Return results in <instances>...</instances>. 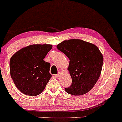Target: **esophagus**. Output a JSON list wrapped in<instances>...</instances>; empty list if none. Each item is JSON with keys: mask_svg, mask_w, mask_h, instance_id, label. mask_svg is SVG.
I'll return each mask as SVG.
<instances>
[{"mask_svg": "<svg viewBox=\"0 0 122 122\" xmlns=\"http://www.w3.org/2000/svg\"><path fill=\"white\" fill-rule=\"evenodd\" d=\"M60 73H58V74H56V75H55V77H56V78H58V77H59V76H60Z\"/></svg>", "mask_w": 122, "mask_h": 122, "instance_id": "esophagus-1", "label": "esophagus"}]
</instances>
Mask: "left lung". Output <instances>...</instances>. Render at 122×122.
Instances as JSON below:
<instances>
[{
  "label": "left lung",
  "instance_id": "8db88e82",
  "mask_svg": "<svg viewBox=\"0 0 122 122\" xmlns=\"http://www.w3.org/2000/svg\"><path fill=\"white\" fill-rule=\"evenodd\" d=\"M70 60L68 70L72 80L67 93L81 95L94 87L101 75L103 57L97 46L82 40H65L57 45Z\"/></svg>",
  "mask_w": 122,
  "mask_h": 122
}]
</instances>
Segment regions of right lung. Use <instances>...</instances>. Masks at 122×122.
<instances>
[{"mask_svg":"<svg viewBox=\"0 0 122 122\" xmlns=\"http://www.w3.org/2000/svg\"><path fill=\"white\" fill-rule=\"evenodd\" d=\"M52 48L49 44L29 45L11 57L10 74L21 93L36 96L44 90L52 75L49 73L51 64L44 59Z\"/></svg>","mask_w":122,"mask_h":122,"instance_id":"right-lung-1","label":"right lung"}]
</instances>
